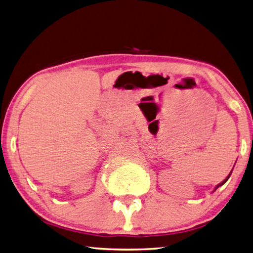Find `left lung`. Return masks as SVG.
<instances>
[{
	"mask_svg": "<svg viewBox=\"0 0 253 253\" xmlns=\"http://www.w3.org/2000/svg\"><path fill=\"white\" fill-rule=\"evenodd\" d=\"M231 173H232V171H231V172H230V173H229V175H228V176H227V178H225V179H224V180L222 181V182H221V183H219L218 185H216V187H215V189H214V191H215V190H216V189H218V188L220 187V185H222V184H224L225 182H227V181H228V179L230 178V175H231Z\"/></svg>",
	"mask_w": 253,
	"mask_h": 253,
	"instance_id": "obj_1",
	"label": "left lung"
}]
</instances>
